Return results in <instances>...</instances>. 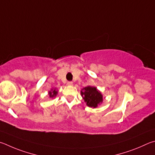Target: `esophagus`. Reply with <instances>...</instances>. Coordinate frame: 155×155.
<instances>
[{"label":"esophagus","mask_w":155,"mask_h":155,"mask_svg":"<svg viewBox=\"0 0 155 155\" xmlns=\"http://www.w3.org/2000/svg\"><path fill=\"white\" fill-rule=\"evenodd\" d=\"M73 82H71V81H69V82H67V85H69V86H72L73 85Z\"/></svg>","instance_id":"obj_1"}]
</instances>
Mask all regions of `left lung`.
<instances>
[{
  "instance_id": "1",
  "label": "left lung",
  "mask_w": 155,
  "mask_h": 155,
  "mask_svg": "<svg viewBox=\"0 0 155 155\" xmlns=\"http://www.w3.org/2000/svg\"><path fill=\"white\" fill-rule=\"evenodd\" d=\"M81 94L84 99L86 105L91 107H97L103 101V96L95 87L86 86L81 91Z\"/></svg>"
}]
</instances>
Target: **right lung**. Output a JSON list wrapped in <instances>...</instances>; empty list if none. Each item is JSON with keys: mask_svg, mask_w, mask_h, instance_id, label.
<instances>
[{"mask_svg": "<svg viewBox=\"0 0 155 155\" xmlns=\"http://www.w3.org/2000/svg\"><path fill=\"white\" fill-rule=\"evenodd\" d=\"M57 93H58V91H57L51 90V91L49 92V96H50V97H51V98H53V97H54L56 95Z\"/></svg>", "mask_w": 155, "mask_h": 155, "instance_id": "add662e5", "label": "right lung"}]
</instances>
